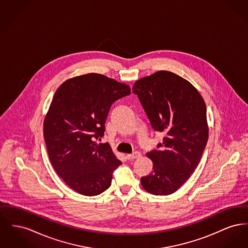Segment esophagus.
Wrapping results in <instances>:
<instances>
[{
  "label": "esophagus",
  "mask_w": 248,
  "mask_h": 248,
  "mask_svg": "<svg viewBox=\"0 0 248 248\" xmlns=\"http://www.w3.org/2000/svg\"><path fill=\"white\" fill-rule=\"evenodd\" d=\"M140 156H141V154H140V153H139V152H135L134 154H127V155H126V157H127V159H128V160L138 159V158H140Z\"/></svg>",
  "instance_id": "obj_1"
}]
</instances>
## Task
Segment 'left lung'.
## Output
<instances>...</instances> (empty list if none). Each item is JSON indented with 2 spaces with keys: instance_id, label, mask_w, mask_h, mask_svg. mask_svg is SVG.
Masks as SVG:
<instances>
[{
  "instance_id": "obj_1",
  "label": "left lung",
  "mask_w": 248,
  "mask_h": 248,
  "mask_svg": "<svg viewBox=\"0 0 248 248\" xmlns=\"http://www.w3.org/2000/svg\"><path fill=\"white\" fill-rule=\"evenodd\" d=\"M152 126L165 137L159 151L147 156L151 174L140 178L142 187L154 195H169L179 189L200 162L208 140L206 107L189 81L171 71H160L134 83Z\"/></svg>"
}]
</instances>
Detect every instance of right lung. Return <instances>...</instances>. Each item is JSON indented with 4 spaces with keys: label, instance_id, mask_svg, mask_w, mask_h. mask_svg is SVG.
<instances>
[{
    "label": "right lung",
    "instance_id": "add662e5",
    "mask_svg": "<svg viewBox=\"0 0 248 248\" xmlns=\"http://www.w3.org/2000/svg\"><path fill=\"white\" fill-rule=\"evenodd\" d=\"M131 93L128 84L98 73L71 78L57 89L44 121V137L55 171L76 192L94 196L111 184L122 164L105 132L111 104Z\"/></svg>",
    "mask_w": 248,
    "mask_h": 248
}]
</instances>
